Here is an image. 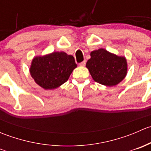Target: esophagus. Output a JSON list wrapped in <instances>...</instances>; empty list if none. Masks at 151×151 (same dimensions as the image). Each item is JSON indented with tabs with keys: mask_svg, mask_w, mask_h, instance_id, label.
Here are the masks:
<instances>
[{
	"mask_svg": "<svg viewBox=\"0 0 151 151\" xmlns=\"http://www.w3.org/2000/svg\"><path fill=\"white\" fill-rule=\"evenodd\" d=\"M85 64H86V61H85V60H84V61L81 62V63H80V66H85Z\"/></svg>",
	"mask_w": 151,
	"mask_h": 151,
	"instance_id": "esophagus-1",
	"label": "esophagus"
}]
</instances>
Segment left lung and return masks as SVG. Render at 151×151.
<instances>
[{
  "label": "left lung",
  "instance_id": "obj_1",
  "mask_svg": "<svg viewBox=\"0 0 151 151\" xmlns=\"http://www.w3.org/2000/svg\"><path fill=\"white\" fill-rule=\"evenodd\" d=\"M86 67L96 83L107 87L115 86L126 77L128 71L126 58L103 48L91 52Z\"/></svg>",
  "mask_w": 151,
  "mask_h": 151
}]
</instances>
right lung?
<instances>
[{
  "instance_id": "1",
  "label": "right lung",
  "mask_w": 151,
  "mask_h": 151,
  "mask_svg": "<svg viewBox=\"0 0 151 151\" xmlns=\"http://www.w3.org/2000/svg\"><path fill=\"white\" fill-rule=\"evenodd\" d=\"M77 66L72 55L53 52L33 58L29 71L36 84L45 90H52L66 83Z\"/></svg>"
}]
</instances>
